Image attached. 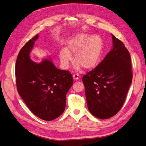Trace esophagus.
<instances>
[{
	"label": "esophagus",
	"mask_w": 146,
	"mask_h": 146,
	"mask_svg": "<svg viewBox=\"0 0 146 146\" xmlns=\"http://www.w3.org/2000/svg\"><path fill=\"white\" fill-rule=\"evenodd\" d=\"M73 78L75 80H77L79 78V75L78 74H73Z\"/></svg>",
	"instance_id": "esophagus-1"
}]
</instances>
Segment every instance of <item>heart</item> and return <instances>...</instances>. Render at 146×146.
<instances>
[{
    "label": "heart",
    "instance_id": "heart-1",
    "mask_svg": "<svg viewBox=\"0 0 146 146\" xmlns=\"http://www.w3.org/2000/svg\"><path fill=\"white\" fill-rule=\"evenodd\" d=\"M103 50L102 39L97 35L89 37L86 34H80L68 42L67 49L63 48L58 57L63 66L67 68L72 61V54H75V63L84 69L95 67L100 62Z\"/></svg>",
    "mask_w": 146,
    "mask_h": 146
}]
</instances>
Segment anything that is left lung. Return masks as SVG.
<instances>
[{"mask_svg":"<svg viewBox=\"0 0 146 146\" xmlns=\"http://www.w3.org/2000/svg\"><path fill=\"white\" fill-rule=\"evenodd\" d=\"M112 36V49L82 78L89 110L102 119L111 118L121 109L133 76L128 50L121 40Z\"/></svg>","mask_w":146,"mask_h":146,"instance_id":"8db88e82","label":"left lung"}]
</instances>
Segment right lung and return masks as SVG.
<instances>
[{"instance_id": "1", "label": "right lung", "mask_w": 146, "mask_h": 146, "mask_svg": "<svg viewBox=\"0 0 146 146\" xmlns=\"http://www.w3.org/2000/svg\"><path fill=\"white\" fill-rule=\"evenodd\" d=\"M36 36L20 51L15 68L19 94L31 111L45 121H51L61 115L66 106V95L73 84L68 71L57 68L51 60L36 63L29 54Z\"/></svg>"}]
</instances>
